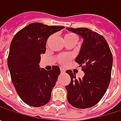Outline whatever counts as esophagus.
I'll list each match as a JSON object with an SVG mask.
<instances>
[{
    "mask_svg": "<svg viewBox=\"0 0 121 121\" xmlns=\"http://www.w3.org/2000/svg\"><path fill=\"white\" fill-rule=\"evenodd\" d=\"M60 71H61V73H64L65 72V69L64 68V67H60Z\"/></svg>",
    "mask_w": 121,
    "mask_h": 121,
    "instance_id": "34e87169",
    "label": "esophagus"
}]
</instances>
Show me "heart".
I'll return each mask as SVG.
<instances>
[{
    "label": "heart",
    "instance_id": "obj_1",
    "mask_svg": "<svg viewBox=\"0 0 121 121\" xmlns=\"http://www.w3.org/2000/svg\"><path fill=\"white\" fill-rule=\"evenodd\" d=\"M64 40H75L77 42L78 36L76 34L73 33H68L64 36ZM71 60V56L68 55H61L58 57V61L61 64H66Z\"/></svg>",
    "mask_w": 121,
    "mask_h": 121
}]
</instances>
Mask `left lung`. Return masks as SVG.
<instances>
[{
	"instance_id": "8db88e82",
	"label": "left lung",
	"mask_w": 121,
	"mask_h": 121,
	"mask_svg": "<svg viewBox=\"0 0 121 121\" xmlns=\"http://www.w3.org/2000/svg\"><path fill=\"white\" fill-rule=\"evenodd\" d=\"M76 34L83 43L75 61L82 67L84 76L76 78L71 70L66 72L71 77L66 86L69 103L78 109L95 106L105 94L111 80L113 57L105 38L87 28H66Z\"/></svg>"
}]
</instances>
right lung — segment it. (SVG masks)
<instances>
[{"label": "right lung", "mask_w": 121, "mask_h": 121, "mask_svg": "<svg viewBox=\"0 0 121 121\" xmlns=\"http://www.w3.org/2000/svg\"><path fill=\"white\" fill-rule=\"evenodd\" d=\"M64 26L32 23L17 32L12 39L8 66L15 90L26 104L39 107L50 99L60 74L58 66L46 71L40 69V55L45 52L47 40Z\"/></svg>", "instance_id": "right-lung-1"}]
</instances>
